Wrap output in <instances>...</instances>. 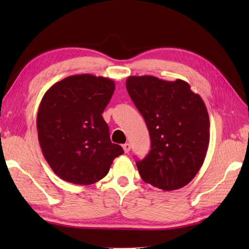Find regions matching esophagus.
I'll return each instance as SVG.
<instances>
[{"instance_id":"34e87169","label":"esophagus","mask_w":249,"mask_h":249,"mask_svg":"<svg viewBox=\"0 0 249 249\" xmlns=\"http://www.w3.org/2000/svg\"><path fill=\"white\" fill-rule=\"evenodd\" d=\"M122 146H123V150H124L125 153H128L130 151V144L129 143H125V144H123Z\"/></svg>"}]
</instances>
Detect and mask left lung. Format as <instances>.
Listing matches in <instances>:
<instances>
[{
  "instance_id": "8db88e82",
  "label": "left lung",
  "mask_w": 249,
  "mask_h": 249,
  "mask_svg": "<svg viewBox=\"0 0 249 249\" xmlns=\"http://www.w3.org/2000/svg\"><path fill=\"white\" fill-rule=\"evenodd\" d=\"M126 89L151 137L150 153L137 161L141 178L166 192L187 185L203 165L210 142L202 98L181 79L130 76Z\"/></svg>"
}]
</instances>
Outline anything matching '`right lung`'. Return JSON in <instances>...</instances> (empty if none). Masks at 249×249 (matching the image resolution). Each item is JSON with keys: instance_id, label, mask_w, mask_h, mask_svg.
<instances>
[{"instance_id": "add662e5", "label": "right lung", "mask_w": 249, "mask_h": 249, "mask_svg": "<svg viewBox=\"0 0 249 249\" xmlns=\"http://www.w3.org/2000/svg\"><path fill=\"white\" fill-rule=\"evenodd\" d=\"M114 89L111 79L83 73L63 79L45 93L36 119L38 141L47 162L64 181L96 183L124 153L111 142L102 115Z\"/></svg>"}]
</instances>
